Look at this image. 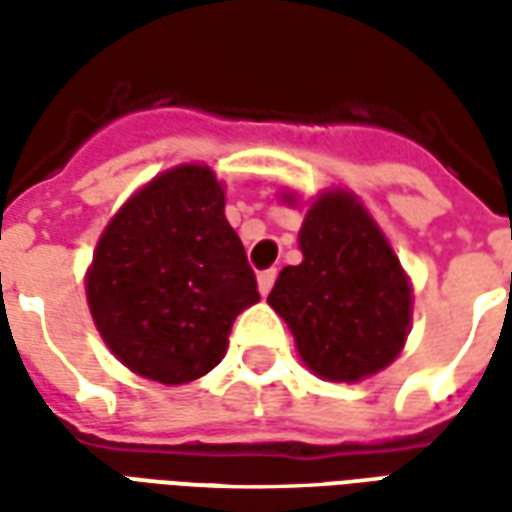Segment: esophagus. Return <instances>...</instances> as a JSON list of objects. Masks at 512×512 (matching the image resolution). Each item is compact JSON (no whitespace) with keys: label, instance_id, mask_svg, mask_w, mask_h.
I'll use <instances>...</instances> for the list:
<instances>
[{"label":"esophagus","instance_id":"1","mask_svg":"<svg viewBox=\"0 0 512 512\" xmlns=\"http://www.w3.org/2000/svg\"><path fill=\"white\" fill-rule=\"evenodd\" d=\"M274 282H277V268H266V271L257 274V288H260L263 296H268V290L274 288Z\"/></svg>","mask_w":512,"mask_h":512}]
</instances>
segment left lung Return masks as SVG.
<instances>
[{"instance_id":"8db88e82","label":"left lung","mask_w":512,"mask_h":512,"mask_svg":"<svg viewBox=\"0 0 512 512\" xmlns=\"http://www.w3.org/2000/svg\"><path fill=\"white\" fill-rule=\"evenodd\" d=\"M299 266L279 271L268 304L285 318L304 365L329 381L384 370L406 343L411 285L392 246L345 191L312 202Z\"/></svg>"}]
</instances>
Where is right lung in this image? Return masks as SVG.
Segmentation results:
<instances>
[{"mask_svg": "<svg viewBox=\"0 0 512 512\" xmlns=\"http://www.w3.org/2000/svg\"><path fill=\"white\" fill-rule=\"evenodd\" d=\"M87 301L104 343L139 376L186 384L222 362L233 321L260 293L211 169H169L120 208Z\"/></svg>", "mask_w": 512, "mask_h": 512, "instance_id": "add662e5", "label": "right lung"}]
</instances>
